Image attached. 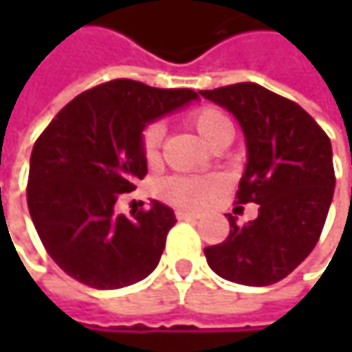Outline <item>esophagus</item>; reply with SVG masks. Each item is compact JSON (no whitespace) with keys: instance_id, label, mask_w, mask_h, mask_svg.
<instances>
[{"instance_id":"1","label":"esophagus","mask_w":352,"mask_h":352,"mask_svg":"<svg viewBox=\"0 0 352 352\" xmlns=\"http://www.w3.org/2000/svg\"><path fill=\"white\" fill-rule=\"evenodd\" d=\"M175 216L177 220H197V218H199L197 214H193V212H183V210H179Z\"/></svg>"}]
</instances>
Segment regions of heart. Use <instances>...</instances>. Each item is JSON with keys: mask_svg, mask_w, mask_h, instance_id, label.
<instances>
[{"mask_svg": "<svg viewBox=\"0 0 352 352\" xmlns=\"http://www.w3.org/2000/svg\"><path fill=\"white\" fill-rule=\"evenodd\" d=\"M189 124L195 128V132L201 136L206 144L222 130L230 126L228 116L218 109V107L206 106L197 107L195 111L189 113ZM161 138H163V124L153 122L144 128L142 138H140V148L142 157L148 163H155L159 157L161 148ZM222 191V179L216 175H173L161 181L159 185V195L167 199L169 204L187 208V210H197L210 204L218 193Z\"/></svg>", "mask_w": 352, "mask_h": 352, "instance_id": "heart-1", "label": "heart"}]
</instances>
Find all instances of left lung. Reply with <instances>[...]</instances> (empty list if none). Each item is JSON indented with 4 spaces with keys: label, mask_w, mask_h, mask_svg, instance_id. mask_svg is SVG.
<instances>
[{
    "label": "left lung",
    "mask_w": 352,
    "mask_h": 352,
    "mask_svg": "<svg viewBox=\"0 0 352 352\" xmlns=\"http://www.w3.org/2000/svg\"><path fill=\"white\" fill-rule=\"evenodd\" d=\"M199 94L239 120L248 161L236 204H258L256 220L245 226L228 216V239L204 250L208 265L241 285L277 283L322 234L336 181L330 138L304 107L256 83Z\"/></svg>",
    "instance_id": "obj_1"
}]
</instances>
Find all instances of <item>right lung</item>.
Returning <instances> with one entry per match:
<instances>
[{
    "label": "right lung",
    "mask_w": 352,
    "mask_h": 352,
    "mask_svg": "<svg viewBox=\"0 0 352 352\" xmlns=\"http://www.w3.org/2000/svg\"><path fill=\"white\" fill-rule=\"evenodd\" d=\"M197 100L193 89H159L113 79L79 94L38 136L28 175V210L52 261L96 289L148 277L161 261L175 214L153 201L116 214L122 193L146 175L140 138L148 122Z\"/></svg>",
    "instance_id": "obj_1"
}]
</instances>
